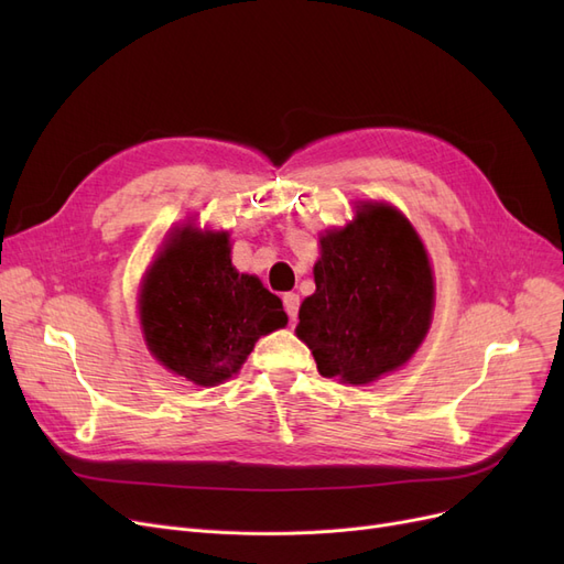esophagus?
Wrapping results in <instances>:
<instances>
[{"label": "esophagus", "instance_id": "esophagus-1", "mask_svg": "<svg viewBox=\"0 0 564 564\" xmlns=\"http://www.w3.org/2000/svg\"><path fill=\"white\" fill-rule=\"evenodd\" d=\"M282 303H284V311H286L289 319H296V315H299V305H301L299 294H294V292H286V294L282 296Z\"/></svg>", "mask_w": 564, "mask_h": 564}]
</instances>
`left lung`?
Here are the masks:
<instances>
[{
  "instance_id": "obj_1",
  "label": "left lung",
  "mask_w": 564,
  "mask_h": 564,
  "mask_svg": "<svg viewBox=\"0 0 564 564\" xmlns=\"http://www.w3.org/2000/svg\"><path fill=\"white\" fill-rule=\"evenodd\" d=\"M315 294L296 336L322 377L377 381L416 352L433 317V272L416 230L388 204H362L346 228L319 237Z\"/></svg>"
}]
</instances>
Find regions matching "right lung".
Wrapping results in <instances>:
<instances>
[{
	"label": "right lung",
	"instance_id": "obj_1",
	"mask_svg": "<svg viewBox=\"0 0 564 564\" xmlns=\"http://www.w3.org/2000/svg\"><path fill=\"white\" fill-rule=\"evenodd\" d=\"M150 352L197 386H216L242 367L261 336L286 324L282 301L230 263L228 232L176 230L141 289Z\"/></svg>",
	"mask_w": 564,
	"mask_h": 564
}]
</instances>
